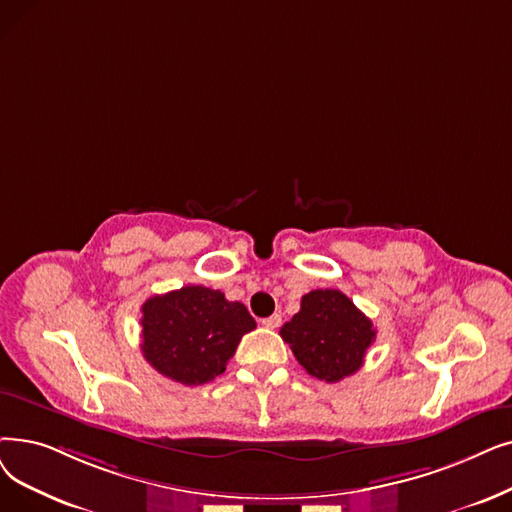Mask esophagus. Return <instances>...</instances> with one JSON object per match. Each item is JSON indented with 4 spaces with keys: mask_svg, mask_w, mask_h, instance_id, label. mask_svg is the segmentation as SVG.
Returning <instances> with one entry per match:
<instances>
[{
    "mask_svg": "<svg viewBox=\"0 0 512 512\" xmlns=\"http://www.w3.org/2000/svg\"><path fill=\"white\" fill-rule=\"evenodd\" d=\"M261 324H263L265 328H278V326L282 324V316H280V314H274V316H270V318H263Z\"/></svg>",
    "mask_w": 512,
    "mask_h": 512,
    "instance_id": "1",
    "label": "esophagus"
}]
</instances>
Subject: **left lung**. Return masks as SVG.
<instances>
[{"label":"left lung","mask_w":512,"mask_h":512,"mask_svg":"<svg viewBox=\"0 0 512 512\" xmlns=\"http://www.w3.org/2000/svg\"><path fill=\"white\" fill-rule=\"evenodd\" d=\"M280 337L307 374L339 383L362 368L376 330L347 295L337 288H318L303 295L301 309L280 328Z\"/></svg>","instance_id":"left-lung-1"}]
</instances>
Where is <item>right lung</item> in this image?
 Listing matches in <instances>:
<instances>
[{
	"label": "right lung",
	"mask_w": 512,
	"mask_h": 512,
	"mask_svg": "<svg viewBox=\"0 0 512 512\" xmlns=\"http://www.w3.org/2000/svg\"><path fill=\"white\" fill-rule=\"evenodd\" d=\"M242 303L207 286H182L142 305V353L167 379L205 385L226 370L240 339L255 328Z\"/></svg>",
	"instance_id": "1"
}]
</instances>
